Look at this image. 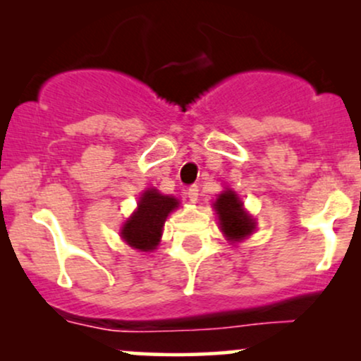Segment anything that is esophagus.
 <instances>
[{
    "instance_id": "obj_1",
    "label": "esophagus",
    "mask_w": 361,
    "mask_h": 361,
    "mask_svg": "<svg viewBox=\"0 0 361 361\" xmlns=\"http://www.w3.org/2000/svg\"><path fill=\"white\" fill-rule=\"evenodd\" d=\"M186 195H188V200L192 202V204H195V202L198 200V186L197 185L190 186V188L186 190Z\"/></svg>"
}]
</instances>
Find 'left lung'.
Wrapping results in <instances>:
<instances>
[{
    "mask_svg": "<svg viewBox=\"0 0 361 361\" xmlns=\"http://www.w3.org/2000/svg\"><path fill=\"white\" fill-rule=\"evenodd\" d=\"M215 210L219 214V221H221L222 233L231 239V241H239V239L246 238L255 229V222L252 219L244 212L243 202L239 200L238 195L234 192H224L219 195L215 200Z\"/></svg>",
    "mask_w": 361,
    "mask_h": 361,
    "instance_id": "left-lung-1",
    "label": "left lung"
}]
</instances>
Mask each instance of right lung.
<instances>
[{
  "label": "right lung",
  "instance_id": "1",
  "mask_svg": "<svg viewBox=\"0 0 361 361\" xmlns=\"http://www.w3.org/2000/svg\"><path fill=\"white\" fill-rule=\"evenodd\" d=\"M178 207V200L157 190H147L140 197L137 212H134L122 229V238L132 247L151 251L159 244L164 221L168 214Z\"/></svg>",
  "mask_w": 361,
  "mask_h": 361
}]
</instances>
